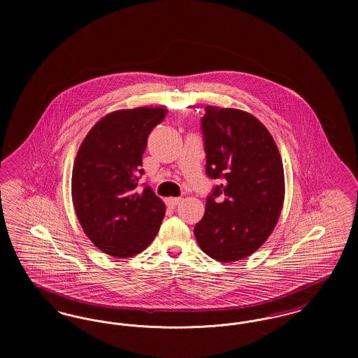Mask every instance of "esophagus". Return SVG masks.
Segmentation results:
<instances>
[{
    "label": "esophagus",
    "mask_w": 358,
    "mask_h": 358,
    "mask_svg": "<svg viewBox=\"0 0 358 358\" xmlns=\"http://www.w3.org/2000/svg\"><path fill=\"white\" fill-rule=\"evenodd\" d=\"M180 203H181L180 197H169V199H166V205L171 206V208H174L176 205H178Z\"/></svg>",
    "instance_id": "1"
}]
</instances>
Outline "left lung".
Returning <instances> with one entry per match:
<instances>
[{
	"label": "left lung",
	"mask_w": 358,
	"mask_h": 358,
	"mask_svg": "<svg viewBox=\"0 0 358 358\" xmlns=\"http://www.w3.org/2000/svg\"><path fill=\"white\" fill-rule=\"evenodd\" d=\"M201 129L206 174L222 184L208 196L194 236L206 255L231 263L271 235L285 200L283 164L270 131L245 111L206 106Z\"/></svg>",
	"instance_id": "obj_1"
}]
</instances>
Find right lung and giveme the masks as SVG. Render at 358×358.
<instances>
[{
    "label": "right lung",
    "instance_id": "right-lung-1",
    "mask_svg": "<svg viewBox=\"0 0 358 358\" xmlns=\"http://www.w3.org/2000/svg\"><path fill=\"white\" fill-rule=\"evenodd\" d=\"M168 110L138 107L107 114L85 136L73 164V208L87 238L102 252L131 257L159 231L165 204L152 187L136 190L148 136Z\"/></svg>",
    "mask_w": 358,
    "mask_h": 358
}]
</instances>
